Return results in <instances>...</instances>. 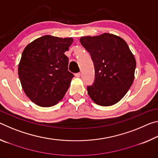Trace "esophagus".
Returning <instances> with one entry per match:
<instances>
[{"instance_id": "obj_1", "label": "esophagus", "mask_w": 158, "mask_h": 158, "mask_svg": "<svg viewBox=\"0 0 158 158\" xmlns=\"http://www.w3.org/2000/svg\"><path fill=\"white\" fill-rule=\"evenodd\" d=\"M75 77H81V73H76V74H75Z\"/></svg>"}]
</instances>
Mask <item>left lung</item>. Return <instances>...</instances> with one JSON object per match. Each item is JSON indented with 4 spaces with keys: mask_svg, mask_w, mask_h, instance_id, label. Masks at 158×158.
Returning a JSON list of instances; mask_svg holds the SVG:
<instances>
[{
    "mask_svg": "<svg viewBox=\"0 0 158 158\" xmlns=\"http://www.w3.org/2000/svg\"><path fill=\"white\" fill-rule=\"evenodd\" d=\"M79 40L90 53L95 67V82L88 86V94L100 106L118 102L135 79L136 60L126 42L107 33L84 36Z\"/></svg>",
    "mask_w": 158,
    "mask_h": 158,
    "instance_id": "left-lung-1",
    "label": "left lung"
}]
</instances>
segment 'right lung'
I'll list each match as a JSON object with an SVG mask.
<instances>
[{
	"label": "right lung",
	"instance_id": "add662e5",
	"mask_svg": "<svg viewBox=\"0 0 158 158\" xmlns=\"http://www.w3.org/2000/svg\"><path fill=\"white\" fill-rule=\"evenodd\" d=\"M73 42L72 37L46 35L25 47L18 74L25 94L35 105L49 107L63 98L74 77L64 53Z\"/></svg>",
	"mask_w": 158,
	"mask_h": 158
}]
</instances>
